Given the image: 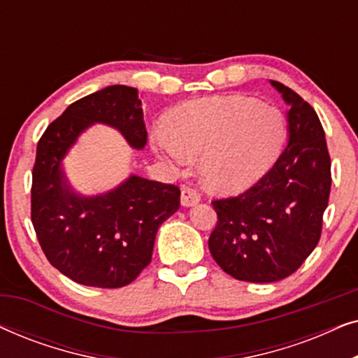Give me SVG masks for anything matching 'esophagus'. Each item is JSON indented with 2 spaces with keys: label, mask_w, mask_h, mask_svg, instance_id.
Listing matches in <instances>:
<instances>
[{
  "label": "esophagus",
  "mask_w": 358,
  "mask_h": 358,
  "mask_svg": "<svg viewBox=\"0 0 358 358\" xmlns=\"http://www.w3.org/2000/svg\"><path fill=\"white\" fill-rule=\"evenodd\" d=\"M200 192L195 187H189V185H184L182 190H180V202H182L184 207H192V205L200 202Z\"/></svg>",
  "instance_id": "34e87169"
}]
</instances>
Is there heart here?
<instances>
[{
  "label": "heart",
  "mask_w": 358,
  "mask_h": 358,
  "mask_svg": "<svg viewBox=\"0 0 358 358\" xmlns=\"http://www.w3.org/2000/svg\"><path fill=\"white\" fill-rule=\"evenodd\" d=\"M168 134L155 130L156 153L174 164L202 155L200 168L210 187L236 192L252 184L275 156L285 134V117L272 104L241 96L189 102L168 119Z\"/></svg>",
  "instance_id": "obj_1"
}]
</instances>
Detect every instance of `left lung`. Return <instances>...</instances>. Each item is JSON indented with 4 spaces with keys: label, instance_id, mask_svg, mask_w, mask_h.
Returning a JSON list of instances; mask_svg holds the SVG:
<instances>
[{
    "label": "left lung",
    "instance_id": "1",
    "mask_svg": "<svg viewBox=\"0 0 358 358\" xmlns=\"http://www.w3.org/2000/svg\"><path fill=\"white\" fill-rule=\"evenodd\" d=\"M288 109V141L275 163L236 197L212 200L218 222L210 252L243 282L268 283L296 272L317 246L329 202L331 158L315 109L278 81Z\"/></svg>",
    "mask_w": 358,
    "mask_h": 358
}]
</instances>
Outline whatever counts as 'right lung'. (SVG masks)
<instances>
[{"label": "right lung", "mask_w": 358, "mask_h": 358, "mask_svg": "<svg viewBox=\"0 0 358 358\" xmlns=\"http://www.w3.org/2000/svg\"><path fill=\"white\" fill-rule=\"evenodd\" d=\"M94 122L114 127L134 148L148 140L135 87L107 86L73 102L37 143L31 218L43 254L63 275L87 287L120 288L151 262L156 233L178 212L180 189L131 176L104 195L73 192L62 159Z\"/></svg>", "instance_id": "1"}]
</instances>
